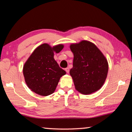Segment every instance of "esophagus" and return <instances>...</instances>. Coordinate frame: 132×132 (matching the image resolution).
<instances>
[{"mask_svg": "<svg viewBox=\"0 0 132 132\" xmlns=\"http://www.w3.org/2000/svg\"><path fill=\"white\" fill-rule=\"evenodd\" d=\"M65 71H66V73H69V68H66V69H65Z\"/></svg>", "mask_w": 132, "mask_h": 132, "instance_id": "1", "label": "esophagus"}]
</instances>
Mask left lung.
Instances as JSON below:
<instances>
[{"label":"left lung","instance_id":"left-lung-1","mask_svg":"<svg viewBox=\"0 0 132 132\" xmlns=\"http://www.w3.org/2000/svg\"><path fill=\"white\" fill-rule=\"evenodd\" d=\"M74 54L73 68L70 74L75 88L83 94H90L101 88L108 74L106 58L92 42L82 41L71 44Z\"/></svg>","mask_w":132,"mask_h":132}]
</instances>
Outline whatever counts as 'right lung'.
Listing matches in <instances>:
<instances>
[{"label": "right lung", "instance_id": "1", "mask_svg": "<svg viewBox=\"0 0 132 132\" xmlns=\"http://www.w3.org/2000/svg\"><path fill=\"white\" fill-rule=\"evenodd\" d=\"M63 48V45L52 48L44 44L28 58L23 67V74L27 85L32 91L42 96L54 92L60 78L66 71L55 61L53 52L59 53Z\"/></svg>", "mask_w": 132, "mask_h": 132}]
</instances>
